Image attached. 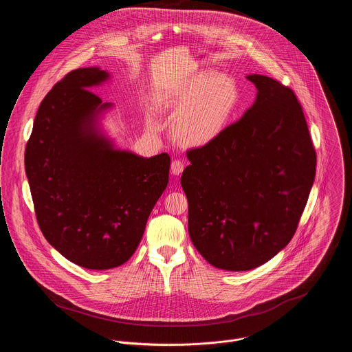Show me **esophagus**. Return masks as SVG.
<instances>
[{"label": "esophagus", "mask_w": 352, "mask_h": 352, "mask_svg": "<svg viewBox=\"0 0 352 352\" xmlns=\"http://www.w3.org/2000/svg\"><path fill=\"white\" fill-rule=\"evenodd\" d=\"M184 170V162L182 160H173L170 164V172L173 175H180Z\"/></svg>", "instance_id": "esophagus-1"}]
</instances>
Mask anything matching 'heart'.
Listing matches in <instances>:
<instances>
[{
    "label": "heart",
    "instance_id": "obj_1",
    "mask_svg": "<svg viewBox=\"0 0 352 352\" xmlns=\"http://www.w3.org/2000/svg\"><path fill=\"white\" fill-rule=\"evenodd\" d=\"M164 102L175 113V137L187 146L211 144L229 126L239 104L234 81L217 73H201L166 92ZM151 130L158 129L154 118Z\"/></svg>",
    "mask_w": 352,
    "mask_h": 352
}]
</instances>
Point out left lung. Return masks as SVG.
<instances>
[{
	"label": "left lung",
	"mask_w": 352,
	"mask_h": 352,
	"mask_svg": "<svg viewBox=\"0 0 352 352\" xmlns=\"http://www.w3.org/2000/svg\"><path fill=\"white\" fill-rule=\"evenodd\" d=\"M254 104L221 137L187 151L182 187L192 244L214 267L248 271L293 239L316 176L301 104L282 82L248 76Z\"/></svg>",
	"instance_id": "left-lung-1"
}]
</instances>
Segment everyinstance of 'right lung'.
<instances>
[{
	"mask_svg": "<svg viewBox=\"0 0 352 352\" xmlns=\"http://www.w3.org/2000/svg\"><path fill=\"white\" fill-rule=\"evenodd\" d=\"M108 78L81 67L58 81L36 112L25 146V173L39 228L72 263L108 270L137 250L168 184L170 158L115 151L96 130L111 107L89 88Z\"/></svg>",
	"mask_w": 352,
	"mask_h": 352,
	"instance_id": "add662e5",
	"label": "right lung"
}]
</instances>
